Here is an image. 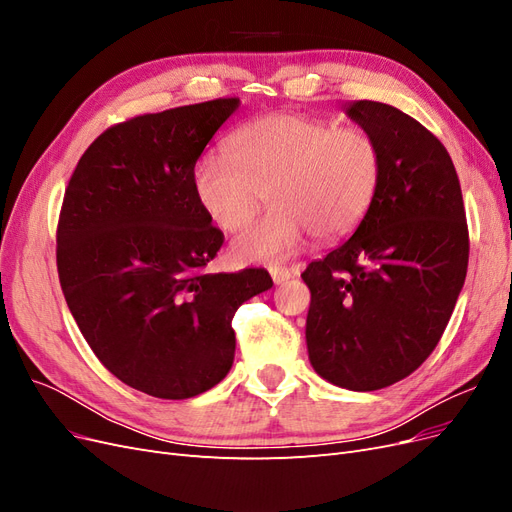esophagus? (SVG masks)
Masks as SVG:
<instances>
[{"instance_id": "esophagus-1", "label": "esophagus", "mask_w": 512, "mask_h": 512, "mask_svg": "<svg viewBox=\"0 0 512 512\" xmlns=\"http://www.w3.org/2000/svg\"><path fill=\"white\" fill-rule=\"evenodd\" d=\"M269 273H271L275 284H284V282H288L290 277H292V271L286 269V267H271Z\"/></svg>"}]
</instances>
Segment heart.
Listing matches in <instances>:
<instances>
[{
    "instance_id": "obj_1",
    "label": "heart",
    "mask_w": 512,
    "mask_h": 512,
    "mask_svg": "<svg viewBox=\"0 0 512 512\" xmlns=\"http://www.w3.org/2000/svg\"><path fill=\"white\" fill-rule=\"evenodd\" d=\"M226 153H205L192 173L196 200L211 222L241 228L262 192L271 205L232 239L237 262L282 260L309 232L318 241L346 237L363 222L382 177V153L369 132L299 113L245 123L228 136Z\"/></svg>"
}]
</instances>
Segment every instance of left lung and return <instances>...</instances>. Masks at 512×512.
Returning a JSON list of instances; mask_svg holds the SVG:
<instances>
[{
    "label": "left lung",
    "instance_id": "8db88e82",
    "mask_svg": "<svg viewBox=\"0 0 512 512\" xmlns=\"http://www.w3.org/2000/svg\"><path fill=\"white\" fill-rule=\"evenodd\" d=\"M346 115L376 138L378 194L354 235L301 273L312 292L309 363L348 391L410 376L438 346L468 271V224L444 145L399 108L356 100Z\"/></svg>",
    "mask_w": 512,
    "mask_h": 512
}]
</instances>
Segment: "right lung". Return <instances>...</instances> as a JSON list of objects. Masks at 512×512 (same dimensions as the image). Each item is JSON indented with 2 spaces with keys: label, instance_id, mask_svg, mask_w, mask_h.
<instances>
[{
  "label": "right lung",
  "instance_id": "1",
  "mask_svg": "<svg viewBox=\"0 0 512 512\" xmlns=\"http://www.w3.org/2000/svg\"><path fill=\"white\" fill-rule=\"evenodd\" d=\"M237 98L128 119L76 164L57 226L66 303L100 363L136 391L188 399L235 361L232 316L273 286L265 269L207 273L224 243L192 173Z\"/></svg>",
  "mask_w": 512,
  "mask_h": 512
}]
</instances>
